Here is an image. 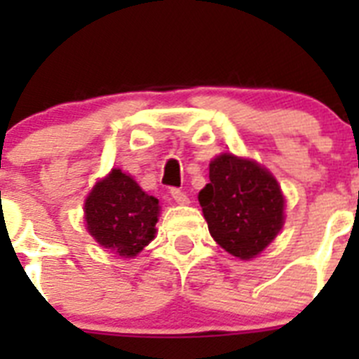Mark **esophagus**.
I'll list each match as a JSON object with an SVG mask.
<instances>
[{"instance_id":"esophagus-1","label":"esophagus","mask_w":359,"mask_h":359,"mask_svg":"<svg viewBox=\"0 0 359 359\" xmlns=\"http://www.w3.org/2000/svg\"><path fill=\"white\" fill-rule=\"evenodd\" d=\"M170 196H172V199L177 203V205H187V203H189V196L180 189L170 190Z\"/></svg>"}]
</instances>
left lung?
Masks as SVG:
<instances>
[{
    "label": "left lung",
    "instance_id": "left-lung-1",
    "mask_svg": "<svg viewBox=\"0 0 359 359\" xmlns=\"http://www.w3.org/2000/svg\"><path fill=\"white\" fill-rule=\"evenodd\" d=\"M210 236L243 261L257 257L284 224V196L273 174L253 160L219 154L199 192Z\"/></svg>",
    "mask_w": 359,
    "mask_h": 359
}]
</instances>
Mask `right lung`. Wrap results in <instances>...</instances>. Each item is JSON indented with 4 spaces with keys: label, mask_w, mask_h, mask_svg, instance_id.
Listing matches in <instances>:
<instances>
[{
    "label": "right lung",
    "mask_w": 359,
    "mask_h": 359,
    "mask_svg": "<svg viewBox=\"0 0 359 359\" xmlns=\"http://www.w3.org/2000/svg\"><path fill=\"white\" fill-rule=\"evenodd\" d=\"M160 205L131 176L113 169L97 182L84 203L88 231L107 252L135 257L154 239Z\"/></svg>",
    "instance_id": "1"
}]
</instances>
